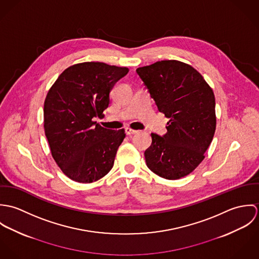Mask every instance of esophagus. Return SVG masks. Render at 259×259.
<instances>
[{
    "instance_id": "34e87169",
    "label": "esophagus",
    "mask_w": 259,
    "mask_h": 259,
    "mask_svg": "<svg viewBox=\"0 0 259 259\" xmlns=\"http://www.w3.org/2000/svg\"><path fill=\"white\" fill-rule=\"evenodd\" d=\"M124 131H125V134H126L127 136H132V135H135V134L138 133V131L133 130V128H130V127H126Z\"/></svg>"
}]
</instances>
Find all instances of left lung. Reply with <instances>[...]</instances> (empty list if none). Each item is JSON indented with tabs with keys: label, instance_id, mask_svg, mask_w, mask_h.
I'll return each mask as SVG.
<instances>
[{
	"label": "left lung",
	"instance_id": "1",
	"mask_svg": "<svg viewBox=\"0 0 259 259\" xmlns=\"http://www.w3.org/2000/svg\"><path fill=\"white\" fill-rule=\"evenodd\" d=\"M158 111L169 118L166 134H151L145 151L148 168L160 178L179 180L204 158L217 127L212 89L191 66L176 60L137 69Z\"/></svg>",
	"mask_w": 259,
	"mask_h": 259
}]
</instances>
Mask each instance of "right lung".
I'll return each mask as SVG.
<instances>
[{
    "label": "right lung",
    "instance_id": "right-lung-1",
    "mask_svg": "<svg viewBox=\"0 0 259 259\" xmlns=\"http://www.w3.org/2000/svg\"><path fill=\"white\" fill-rule=\"evenodd\" d=\"M128 73L100 62L75 64L59 75L44 104V128L61 170L76 183L91 184L109 174L124 130L94 121L110 105L114 83Z\"/></svg>",
    "mask_w": 259,
    "mask_h": 259
}]
</instances>
